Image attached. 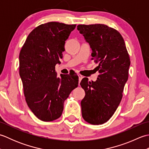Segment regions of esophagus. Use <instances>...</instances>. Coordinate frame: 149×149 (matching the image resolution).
<instances>
[{
  "label": "esophagus",
  "mask_w": 149,
  "mask_h": 149,
  "mask_svg": "<svg viewBox=\"0 0 149 149\" xmlns=\"http://www.w3.org/2000/svg\"><path fill=\"white\" fill-rule=\"evenodd\" d=\"M78 76H79V84L81 81L82 80V79L83 78V76L81 74H78Z\"/></svg>",
  "instance_id": "1"
}]
</instances>
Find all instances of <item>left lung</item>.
I'll return each mask as SVG.
<instances>
[{"instance_id": "obj_1", "label": "left lung", "mask_w": 149, "mask_h": 149, "mask_svg": "<svg viewBox=\"0 0 149 149\" xmlns=\"http://www.w3.org/2000/svg\"><path fill=\"white\" fill-rule=\"evenodd\" d=\"M77 30L90 45L99 73L95 81L84 77L81 82L86 93L81 102L82 116L91 124H102L113 116L122 100L130 59L116 30L104 24L79 25Z\"/></svg>"}]
</instances>
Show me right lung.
<instances>
[{
    "instance_id": "1",
    "label": "right lung",
    "mask_w": 149,
    "mask_h": 149,
    "mask_svg": "<svg viewBox=\"0 0 149 149\" xmlns=\"http://www.w3.org/2000/svg\"><path fill=\"white\" fill-rule=\"evenodd\" d=\"M76 25L51 22L28 35L19 55V74L28 106L37 118L50 122L61 116L65 100L78 86L76 73L57 76L65 41Z\"/></svg>"
}]
</instances>
